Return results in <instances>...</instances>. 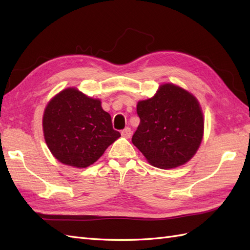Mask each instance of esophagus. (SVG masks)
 <instances>
[{
	"label": "esophagus",
	"instance_id": "esophagus-1",
	"mask_svg": "<svg viewBox=\"0 0 250 250\" xmlns=\"http://www.w3.org/2000/svg\"><path fill=\"white\" fill-rule=\"evenodd\" d=\"M131 134H132V131H131L130 128H125V129H124V130L121 131V135L124 136V137H125V139H130Z\"/></svg>",
	"mask_w": 250,
	"mask_h": 250
}]
</instances>
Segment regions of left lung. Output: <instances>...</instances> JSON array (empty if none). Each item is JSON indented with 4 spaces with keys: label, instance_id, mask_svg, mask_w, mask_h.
Wrapping results in <instances>:
<instances>
[{
    "label": "left lung",
    "instance_id": "8db88e82",
    "mask_svg": "<svg viewBox=\"0 0 250 250\" xmlns=\"http://www.w3.org/2000/svg\"><path fill=\"white\" fill-rule=\"evenodd\" d=\"M140 125L132 136L151 166L167 169L192 158L203 139L204 119L198 100L173 83L161 84L136 106Z\"/></svg>",
    "mask_w": 250,
    "mask_h": 250
}]
</instances>
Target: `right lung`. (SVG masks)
<instances>
[{
	"instance_id": "add662e5",
	"label": "right lung",
	"mask_w": 250,
	"mask_h": 250,
	"mask_svg": "<svg viewBox=\"0 0 250 250\" xmlns=\"http://www.w3.org/2000/svg\"><path fill=\"white\" fill-rule=\"evenodd\" d=\"M43 130L46 144L57 160L78 168L93 164L120 136L101 101L76 88L62 90L49 101Z\"/></svg>"
}]
</instances>
